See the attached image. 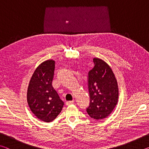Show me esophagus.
Segmentation results:
<instances>
[{
	"label": "esophagus",
	"mask_w": 149,
	"mask_h": 149,
	"mask_svg": "<svg viewBox=\"0 0 149 149\" xmlns=\"http://www.w3.org/2000/svg\"><path fill=\"white\" fill-rule=\"evenodd\" d=\"M74 100H72V101H67L66 102H65V104H66L67 106H69V105L74 104Z\"/></svg>",
	"instance_id": "esophagus-1"
}]
</instances>
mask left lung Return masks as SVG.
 Returning a JSON list of instances; mask_svg holds the SVG:
<instances>
[{"label": "left lung", "instance_id": "left-lung-1", "mask_svg": "<svg viewBox=\"0 0 149 149\" xmlns=\"http://www.w3.org/2000/svg\"><path fill=\"white\" fill-rule=\"evenodd\" d=\"M95 66L88 73L90 103L87 112L91 118L99 120L109 116L118 100L117 80L112 69L102 60L95 58Z\"/></svg>", "mask_w": 149, "mask_h": 149}]
</instances>
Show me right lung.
Masks as SVG:
<instances>
[{"label": "right lung", "mask_w": 149, "mask_h": 149, "mask_svg": "<svg viewBox=\"0 0 149 149\" xmlns=\"http://www.w3.org/2000/svg\"><path fill=\"white\" fill-rule=\"evenodd\" d=\"M55 62L48 60L41 63L30 79L27 93V103L35 116L45 122L57 117L64 103L52 85Z\"/></svg>", "instance_id": "right-lung-1"}]
</instances>
